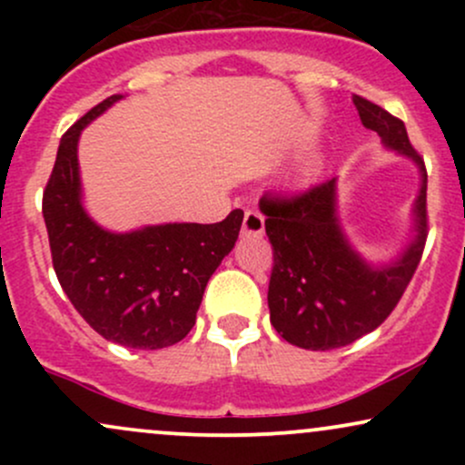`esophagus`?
<instances>
[{"mask_svg": "<svg viewBox=\"0 0 465 465\" xmlns=\"http://www.w3.org/2000/svg\"><path fill=\"white\" fill-rule=\"evenodd\" d=\"M242 233H244V236H262V233H264V216L260 214V212L249 210L247 214H244V221H242Z\"/></svg>", "mask_w": 465, "mask_h": 465, "instance_id": "1", "label": "esophagus"}]
</instances>
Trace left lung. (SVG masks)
Instances as JSON below:
<instances>
[{
    "label": "left lung",
    "mask_w": 465,
    "mask_h": 465,
    "mask_svg": "<svg viewBox=\"0 0 465 465\" xmlns=\"http://www.w3.org/2000/svg\"><path fill=\"white\" fill-rule=\"evenodd\" d=\"M354 104L367 129L420 168L415 238L396 262L376 269L351 249L341 229L336 179H325L292 196L264 194L260 210L273 247L271 323L282 339L303 350L343 348L385 322L407 291L429 236L426 168L411 146L404 122L361 95H354Z\"/></svg>",
    "instance_id": "left-lung-1"
}]
</instances>
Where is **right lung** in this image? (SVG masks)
<instances>
[{"label": "right lung", "instance_id": "add662e5", "mask_svg": "<svg viewBox=\"0 0 465 465\" xmlns=\"http://www.w3.org/2000/svg\"><path fill=\"white\" fill-rule=\"evenodd\" d=\"M120 98L95 104L61 137L44 218L56 277L80 317L117 345L162 350L194 325L207 282L236 244L244 212L233 210L214 225L168 223L129 233L95 225L80 201L78 137Z\"/></svg>", "mask_w": 465, "mask_h": 465}]
</instances>
